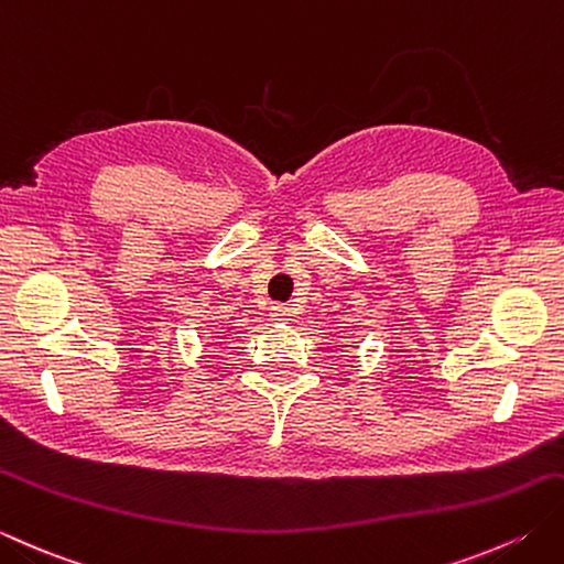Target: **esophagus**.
<instances>
[{"label": "esophagus", "mask_w": 564, "mask_h": 564, "mask_svg": "<svg viewBox=\"0 0 564 564\" xmlns=\"http://www.w3.org/2000/svg\"><path fill=\"white\" fill-rule=\"evenodd\" d=\"M291 315H293V311H291L289 305H283V303H275L271 307V319H275V323H289Z\"/></svg>", "instance_id": "1"}]
</instances>
